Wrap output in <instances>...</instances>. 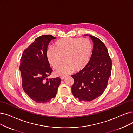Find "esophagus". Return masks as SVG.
I'll return each instance as SVG.
<instances>
[{
    "label": "esophagus",
    "mask_w": 133,
    "mask_h": 133,
    "mask_svg": "<svg viewBox=\"0 0 133 133\" xmlns=\"http://www.w3.org/2000/svg\"><path fill=\"white\" fill-rule=\"evenodd\" d=\"M65 77H66V76H61V77H60V78H61V80H63V79H64L65 78Z\"/></svg>",
    "instance_id": "34e87169"
}]
</instances>
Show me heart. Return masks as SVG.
<instances>
[{
	"label": "heart",
	"instance_id": "b5f03b06",
	"mask_svg": "<svg viewBox=\"0 0 133 133\" xmlns=\"http://www.w3.org/2000/svg\"><path fill=\"white\" fill-rule=\"evenodd\" d=\"M93 49V45L87 38L66 37L57 40L54 47L47 51V58L49 64L54 70L59 69L63 62H66L57 73L66 74L73 71H79L89 63Z\"/></svg>",
	"mask_w": 133,
	"mask_h": 133
}]
</instances>
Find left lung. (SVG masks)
I'll use <instances>...</instances> for the list:
<instances>
[{"label": "left lung", "mask_w": 133, "mask_h": 133, "mask_svg": "<svg viewBox=\"0 0 133 133\" xmlns=\"http://www.w3.org/2000/svg\"><path fill=\"white\" fill-rule=\"evenodd\" d=\"M90 37L94 42L90 60L82 70L72 75V94L79 101L90 102L102 95L111 73L112 61L106 46L99 38Z\"/></svg>", "instance_id": "left-lung-1"}]
</instances>
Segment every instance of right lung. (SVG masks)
Listing matches in <instances>:
<instances>
[{"label":"right lung","instance_id":"right-lung-1","mask_svg":"<svg viewBox=\"0 0 133 133\" xmlns=\"http://www.w3.org/2000/svg\"><path fill=\"white\" fill-rule=\"evenodd\" d=\"M55 38L51 35L35 38L21 57L19 70L22 88L36 103H44L54 98L61 82L59 77L47 78L53 72L47 58V47L51 40Z\"/></svg>","mask_w":133,"mask_h":133}]
</instances>
